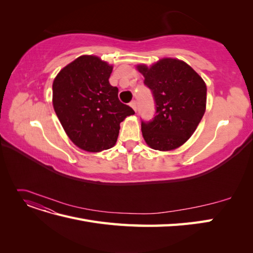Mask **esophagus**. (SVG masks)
Here are the masks:
<instances>
[{
    "label": "esophagus",
    "instance_id": "34e87169",
    "mask_svg": "<svg viewBox=\"0 0 253 253\" xmlns=\"http://www.w3.org/2000/svg\"><path fill=\"white\" fill-rule=\"evenodd\" d=\"M129 105H131L132 106V108H133V110L136 112L137 111V102L135 101V100H133V101H131V102H129Z\"/></svg>",
    "mask_w": 253,
    "mask_h": 253
}]
</instances>
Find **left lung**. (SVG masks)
Returning a JSON list of instances; mask_svg holds the SVG:
<instances>
[{"mask_svg": "<svg viewBox=\"0 0 253 253\" xmlns=\"http://www.w3.org/2000/svg\"><path fill=\"white\" fill-rule=\"evenodd\" d=\"M138 71L155 102L154 117L141 120L145 142L158 151L180 147L192 136L205 114L207 87L204 80L183 61L171 58L160 60L151 67L138 65Z\"/></svg>", "mask_w": 253, "mask_h": 253, "instance_id": "1", "label": "left lung"}]
</instances>
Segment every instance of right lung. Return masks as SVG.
I'll return each instance as SVG.
<instances>
[{
    "instance_id": "add662e5",
    "label": "right lung",
    "mask_w": 253,
    "mask_h": 253,
    "mask_svg": "<svg viewBox=\"0 0 253 253\" xmlns=\"http://www.w3.org/2000/svg\"><path fill=\"white\" fill-rule=\"evenodd\" d=\"M113 66L95 56L66 65L52 83V104L64 131L80 149L100 152L116 143L120 122L135 114L109 79Z\"/></svg>"
}]
</instances>
